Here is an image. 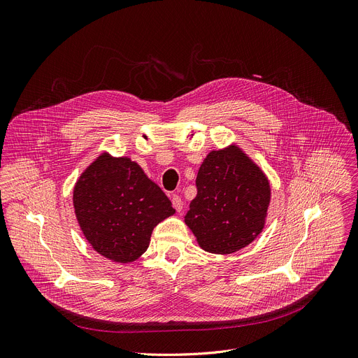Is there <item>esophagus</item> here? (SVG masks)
<instances>
[{
	"label": "esophagus",
	"instance_id": "1",
	"mask_svg": "<svg viewBox=\"0 0 358 358\" xmlns=\"http://www.w3.org/2000/svg\"><path fill=\"white\" fill-rule=\"evenodd\" d=\"M171 200H172V206L175 207V210H176V211H182V207H183L182 199H180L178 194H173Z\"/></svg>",
	"mask_w": 358,
	"mask_h": 358
}]
</instances>
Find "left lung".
Returning <instances> with one entry per match:
<instances>
[{"mask_svg":"<svg viewBox=\"0 0 358 358\" xmlns=\"http://www.w3.org/2000/svg\"><path fill=\"white\" fill-rule=\"evenodd\" d=\"M196 185L197 194L185 214V224L200 248L227 255L255 241L266 223L271 185L237 144L210 151Z\"/></svg>","mask_w":358,"mask_h":358,"instance_id":"8db88e82","label":"left lung"}]
</instances>
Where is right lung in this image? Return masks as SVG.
<instances>
[{
	"label": "right lung",
	"instance_id": "right-lung-1",
	"mask_svg": "<svg viewBox=\"0 0 358 358\" xmlns=\"http://www.w3.org/2000/svg\"><path fill=\"white\" fill-rule=\"evenodd\" d=\"M79 227L104 258L129 264L147 251L152 230L173 216L162 189L128 157L101 152L73 187Z\"/></svg>",
	"mask_w": 358,
	"mask_h": 358
}]
</instances>
